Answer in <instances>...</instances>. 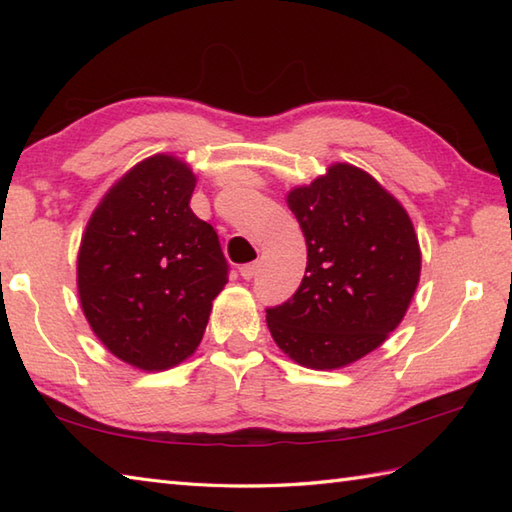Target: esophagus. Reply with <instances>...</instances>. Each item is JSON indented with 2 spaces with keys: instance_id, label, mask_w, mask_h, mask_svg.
<instances>
[{
  "instance_id": "esophagus-1",
  "label": "esophagus",
  "mask_w": 512,
  "mask_h": 512,
  "mask_svg": "<svg viewBox=\"0 0 512 512\" xmlns=\"http://www.w3.org/2000/svg\"><path fill=\"white\" fill-rule=\"evenodd\" d=\"M257 270H259V264L253 262V264H246V266L239 268V275H242L246 281H250V279L257 275Z\"/></svg>"
}]
</instances>
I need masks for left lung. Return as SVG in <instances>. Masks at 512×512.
Returning a JSON list of instances; mask_svg holds the SVG:
<instances>
[{
  "label": "left lung",
  "instance_id": "obj_1",
  "mask_svg": "<svg viewBox=\"0 0 512 512\" xmlns=\"http://www.w3.org/2000/svg\"><path fill=\"white\" fill-rule=\"evenodd\" d=\"M306 237V275L266 310L279 350L310 369H341L387 341L420 281L413 224L383 184L347 162L288 193Z\"/></svg>",
  "mask_w": 512,
  "mask_h": 512
}]
</instances>
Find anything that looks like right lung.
Masks as SVG:
<instances>
[{"instance_id":"obj_1","label":"right lung","mask_w":512,"mask_h":512,"mask_svg":"<svg viewBox=\"0 0 512 512\" xmlns=\"http://www.w3.org/2000/svg\"><path fill=\"white\" fill-rule=\"evenodd\" d=\"M195 173L156 154L116 180L96 206L76 257L85 319L107 350L143 372L198 350L228 264L211 224L191 211Z\"/></svg>"}]
</instances>
